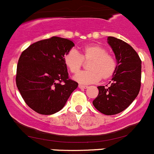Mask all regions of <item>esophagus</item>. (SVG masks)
Returning a JSON list of instances; mask_svg holds the SVG:
<instances>
[{
  "label": "esophagus",
  "instance_id": "34e87169",
  "mask_svg": "<svg viewBox=\"0 0 154 154\" xmlns=\"http://www.w3.org/2000/svg\"><path fill=\"white\" fill-rule=\"evenodd\" d=\"M79 88H80V89H86V88H88V86H85V85H79Z\"/></svg>",
  "mask_w": 154,
  "mask_h": 154
}]
</instances>
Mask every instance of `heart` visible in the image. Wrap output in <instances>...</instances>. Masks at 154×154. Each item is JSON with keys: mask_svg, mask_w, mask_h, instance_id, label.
Segmentation results:
<instances>
[{"mask_svg": "<svg viewBox=\"0 0 154 154\" xmlns=\"http://www.w3.org/2000/svg\"><path fill=\"white\" fill-rule=\"evenodd\" d=\"M90 61L88 71L78 73L74 79L81 84H92L99 79L107 80L114 74L116 62L112 55L107 53L102 46L91 44L85 46L81 50V53L75 50L67 52L64 56V62L69 72L76 73L83 65V61Z\"/></svg>", "mask_w": 154, "mask_h": 154, "instance_id": "b5f03b06", "label": "heart"}]
</instances>
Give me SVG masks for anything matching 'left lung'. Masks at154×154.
<instances>
[{
  "label": "left lung",
  "instance_id": "8db88e82",
  "mask_svg": "<svg viewBox=\"0 0 154 154\" xmlns=\"http://www.w3.org/2000/svg\"><path fill=\"white\" fill-rule=\"evenodd\" d=\"M107 43L115 54L116 68L108 86L98 87L99 95L93 104L101 113L110 116L125 110L139 94L142 61L134 48L121 39L109 36Z\"/></svg>",
  "mask_w": 154,
  "mask_h": 154
}]
</instances>
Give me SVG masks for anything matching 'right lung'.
I'll return each mask as SVG.
<instances>
[{
  "mask_svg": "<svg viewBox=\"0 0 154 154\" xmlns=\"http://www.w3.org/2000/svg\"><path fill=\"white\" fill-rule=\"evenodd\" d=\"M72 41L53 37L31 44L19 58L16 85L26 104L42 115L61 110L78 83L69 79L64 55Z\"/></svg>",
  "mask_w": 154,
  "mask_h": 154,
  "instance_id": "1",
  "label": "right lung"
}]
</instances>
